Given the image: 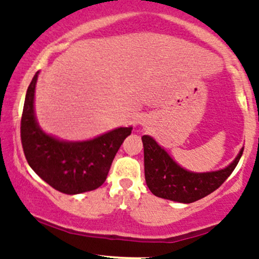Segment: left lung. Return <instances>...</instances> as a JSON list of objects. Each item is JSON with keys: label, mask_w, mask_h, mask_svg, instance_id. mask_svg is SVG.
<instances>
[{"label": "left lung", "mask_w": 259, "mask_h": 259, "mask_svg": "<svg viewBox=\"0 0 259 259\" xmlns=\"http://www.w3.org/2000/svg\"><path fill=\"white\" fill-rule=\"evenodd\" d=\"M145 179L154 196L180 203H192L212 194L230 177L241 158L243 147L228 167L195 173L183 168L150 135L142 136Z\"/></svg>", "instance_id": "1"}]
</instances>
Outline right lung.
Returning a JSON list of instances; mask_svg holds the SVG:
<instances>
[{"mask_svg":"<svg viewBox=\"0 0 259 259\" xmlns=\"http://www.w3.org/2000/svg\"><path fill=\"white\" fill-rule=\"evenodd\" d=\"M38 72L25 95L20 138L32 170L57 191L78 195L105 183L115 154L133 126H120L82 141H67L50 135L38 125L35 114V88Z\"/></svg>","mask_w":259,"mask_h":259,"instance_id":"obj_1","label":"right lung"}]
</instances>
